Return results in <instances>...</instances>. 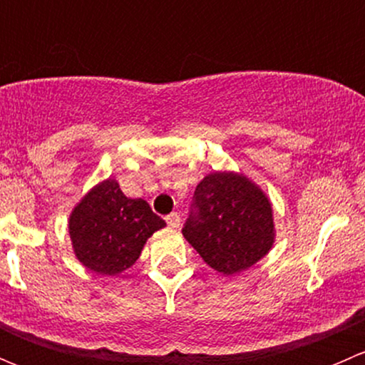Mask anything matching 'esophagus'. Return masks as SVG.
<instances>
[{"instance_id": "1", "label": "esophagus", "mask_w": 365, "mask_h": 365, "mask_svg": "<svg viewBox=\"0 0 365 365\" xmlns=\"http://www.w3.org/2000/svg\"><path fill=\"white\" fill-rule=\"evenodd\" d=\"M165 222H168L169 227H180V215L176 212L169 213V215L165 217Z\"/></svg>"}]
</instances>
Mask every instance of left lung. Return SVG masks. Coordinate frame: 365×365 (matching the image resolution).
<instances>
[{
    "label": "left lung",
    "mask_w": 365,
    "mask_h": 365,
    "mask_svg": "<svg viewBox=\"0 0 365 365\" xmlns=\"http://www.w3.org/2000/svg\"><path fill=\"white\" fill-rule=\"evenodd\" d=\"M182 233L206 264L224 275L237 274L270 251L272 206L245 176L212 173L194 190Z\"/></svg>",
    "instance_id": "obj_1"
}]
</instances>
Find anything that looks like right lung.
Wrapping results in <instances>:
<instances>
[{"mask_svg": "<svg viewBox=\"0 0 365 365\" xmlns=\"http://www.w3.org/2000/svg\"><path fill=\"white\" fill-rule=\"evenodd\" d=\"M164 226L145 200H130L114 180H106L76 206L68 231L84 267L114 275L134 264L146 240Z\"/></svg>", "mask_w": 365, "mask_h": 365, "instance_id": "1", "label": "right lung"}]
</instances>
